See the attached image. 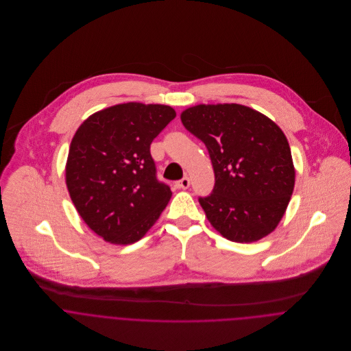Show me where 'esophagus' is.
Here are the masks:
<instances>
[{"label":"esophagus","instance_id":"1","mask_svg":"<svg viewBox=\"0 0 351 351\" xmlns=\"http://www.w3.org/2000/svg\"><path fill=\"white\" fill-rule=\"evenodd\" d=\"M189 185H191V180H189L188 177H184L182 180H180V181L176 184V186H177L178 189H188Z\"/></svg>","mask_w":351,"mask_h":351}]
</instances>
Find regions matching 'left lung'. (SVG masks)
<instances>
[{"label": "left lung", "mask_w": 351, "mask_h": 351, "mask_svg": "<svg viewBox=\"0 0 351 351\" xmlns=\"http://www.w3.org/2000/svg\"><path fill=\"white\" fill-rule=\"evenodd\" d=\"M206 146L215 186L200 205L226 239L256 242L276 230L295 188L288 139L267 116L241 104H200L181 113Z\"/></svg>", "instance_id": "1"}]
</instances>
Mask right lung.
I'll list each match as a JSON object with an SVG mask.
<instances>
[{
	"instance_id": "add662e5",
	"label": "right lung",
	"mask_w": 351,
	"mask_h": 351,
	"mask_svg": "<svg viewBox=\"0 0 351 351\" xmlns=\"http://www.w3.org/2000/svg\"><path fill=\"white\" fill-rule=\"evenodd\" d=\"M176 117L169 105L125 102L89 116L66 162V185L82 220L105 242L142 239L171 197L156 180L151 142Z\"/></svg>"
}]
</instances>
